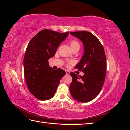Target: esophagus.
I'll list each match as a JSON object with an SVG mask.
<instances>
[{
    "label": "esophagus",
    "instance_id": "esophagus-1",
    "mask_svg": "<svg viewBox=\"0 0 130 130\" xmlns=\"http://www.w3.org/2000/svg\"><path fill=\"white\" fill-rule=\"evenodd\" d=\"M66 74L67 75H69V74H70V72L69 71H68V70H66Z\"/></svg>",
    "mask_w": 130,
    "mask_h": 130
}]
</instances>
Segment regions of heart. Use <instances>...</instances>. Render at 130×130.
I'll return each mask as SVG.
<instances>
[{
    "label": "heart",
    "mask_w": 130,
    "mask_h": 130,
    "mask_svg": "<svg viewBox=\"0 0 130 130\" xmlns=\"http://www.w3.org/2000/svg\"><path fill=\"white\" fill-rule=\"evenodd\" d=\"M70 46H71L72 49H74V48H80V47L79 43L75 40H73V41H72L71 42H70Z\"/></svg>",
    "instance_id": "1"
}]
</instances>
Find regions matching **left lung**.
I'll use <instances>...</instances> for the list:
<instances>
[{"label": "left lung", "mask_w": 130, "mask_h": 130, "mask_svg": "<svg viewBox=\"0 0 130 130\" xmlns=\"http://www.w3.org/2000/svg\"><path fill=\"white\" fill-rule=\"evenodd\" d=\"M70 34L79 39L84 48L83 56L75 67L84 75L70 73L73 78L70 93L74 99L87 103L97 96L104 83L106 73L105 51L100 42L92 33L81 31Z\"/></svg>", "instance_id": "8db88e82"}]
</instances>
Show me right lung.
Returning <instances> with one entry per match:
<instances>
[{
    "label": "right lung",
    "mask_w": 130,
    "mask_h": 130,
    "mask_svg": "<svg viewBox=\"0 0 130 130\" xmlns=\"http://www.w3.org/2000/svg\"><path fill=\"white\" fill-rule=\"evenodd\" d=\"M69 33H59L48 29L37 33L29 42L24 57V75L30 93L41 100L52 98L55 94L64 70L53 69L48 60Z\"/></svg>",
    "instance_id": "right-lung-1"
}]
</instances>
